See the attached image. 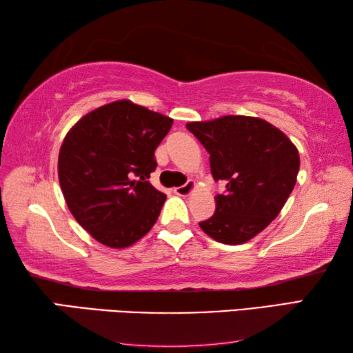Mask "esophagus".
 <instances>
[{"mask_svg": "<svg viewBox=\"0 0 353 353\" xmlns=\"http://www.w3.org/2000/svg\"><path fill=\"white\" fill-rule=\"evenodd\" d=\"M193 188H194V182L188 181V182H185L183 185H181V187H176L174 193L179 194V196H188L191 191H193Z\"/></svg>", "mask_w": 353, "mask_h": 353, "instance_id": "34e87169", "label": "esophagus"}]
</instances>
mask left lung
Wrapping results in <instances>:
<instances>
[{
	"label": "left lung",
	"mask_w": 353,
	"mask_h": 353,
	"mask_svg": "<svg viewBox=\"0 0 353 353\" xmlns=\"http://www.w3.org/2000/svg\"><path fill=\"white\" fill-rule=\"evenodd\" d=\"M187 129L210 154L216 194L213 216L201 229L224 244H241L270 225L290 198L301 166L299 152L282 130L265 119L229 115L188 123Z\"/></svg>",
	"instance_id": "1"
}]
</instances>
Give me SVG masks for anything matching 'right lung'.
I'll use <instances>...</instances> for the list:
<instances>
[{
  "instance_id": "add662e5",
  "label": "right lung",
  "mask_w": 353,
  "mask_h": 353,
  "mask_svg": "<svg viewBox=\"0 0 353 353\" xmlns=\"http://www.w3.org/2000/svg\"><path fill=\"white\" fill-rule=\"evenodd\" d=\"M171 126V118L124 99L87 113L65 137L59 182L70 212L94 240L128 248L152 229L166 194L148 179Z\"/></svg>"
}]
</instances>
